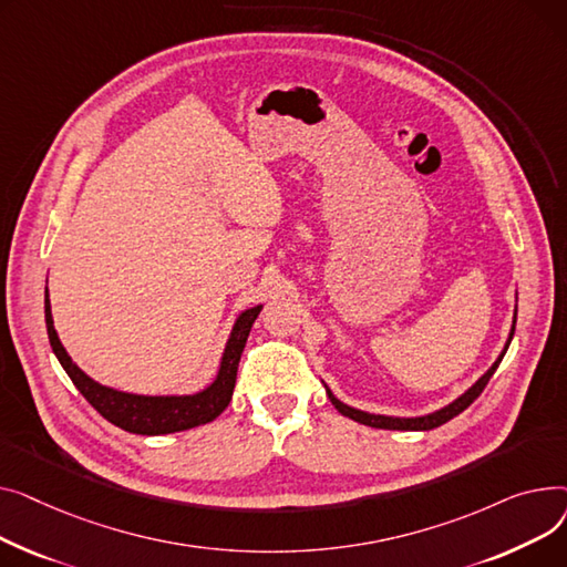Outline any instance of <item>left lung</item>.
Segmentation results:
<instances>
[{
  "label": "left lung",
  "mask_w": 567,
  "mask_h": 567,
  "mask_svg": "<svg viewBox=\"0 0 567 567\" xmlns=\"http://www.w3.org/2000/svg\"><path fill=\"white\" fill-rule=\"evenodd\" d=\"M515 322H517V309H515V316H513V327H511V334H508V341H506V346H504V350H502V354L496 357V361L489 365L487 369V373L485 375H481L467 391H464L462 395H457L453 403H449L446 408H442V410H437V412H432V414H425V416H384V414H371V412H361V410H354V408H350V405H346V403H341L339 398L331 393L329 389H327V384H324V389H327V395H329V401H331V405H334L343 416H348V419H352V421H357V423H363V425H371V427H384V430H432V427H440L442 423H446V421H451L453 416H457L460 412H464L467 410L476 398L483 393V389L487 386V382H489V378L494 375V371L498 369V363H502V359H504V354H506V350H508V346H511V341H513V334H515Z\"/></svg>",
  "instance_id": "1"
}]
</instances>
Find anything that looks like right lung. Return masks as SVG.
<instances>
[{
	"mask_svg": "<svg viewBox=\"0 0 567 567\" xmlns=\"http://www.w3.org/2000/svg\"><path fill=\"white\" fill-rule=\"evenodd\" d=\"M260 309L262 305L245 309L236 318V324H233L230 337L221 352L219 371L206 389L189 395H140V393H127V391L100 384L91 380L78 363H73V359L69 357V352H65V348L56 337L52 309H50V292L45 288L48 337H50L52 352L63 365V371L69 373L78 391L86 398L89 405H93V410L100 416H105L110 423L118 425L125 432H135V435H169V432L189 430L196 425L210 423L228 408L233 386H236L240 354L245 350L251 324L258 318Z\"/></svg>",
	"mask_w": 567,
	"mask_h": 567,
	"instance_id": "right-lung-1",
	"label": "right lung"
}]
</instances>
